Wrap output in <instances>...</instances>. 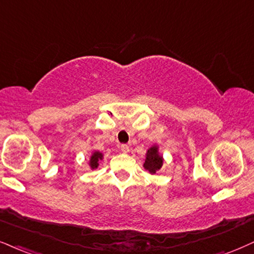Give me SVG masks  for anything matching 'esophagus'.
<instances>
[{
  "instance_id": "1",
  "label": "esophagus",
  "mask_w": 254,
  "mask_h": 254,
  "mask_svg": "<svg viewBox=\"0 0 254 254\" xmlns=\"http://www.w3.org/2000/svg\"><path fill=\"white\" fill-rule=\"evenodd\" d=\"M120 149L124 153H128V152H129V146L126 145V143H122V145L120 146Z\"/></svg>"
}]
</instances>
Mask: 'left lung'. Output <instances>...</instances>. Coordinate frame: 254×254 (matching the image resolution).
Returning a JSON list of instances; mask_svg holds the SVG:
<instances>
[{
    "mask_svg": "<svg viewBox=\"0 0 254 254\" xmlns=\"http://www.w3.org/2000/svg\"><path fill=\"white\" fill-rule=\"evenodd\" d=\"M164 164V159L159 154V148L158 146L154 145L148 149L146 153V159L143 162V167L146 171H148L151 174H155Z\"/></svg>",
    "mask_w": 254,
    "mask_h": 254,
    "instance_id": "1",
    "label": "left lung"
}]
</instances>
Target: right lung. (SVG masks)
Here are the masks:
<instances>
[{"label":"right lung","mask_w":254,"mask_h":254,"mask_svg":"<svg viewBox=\"0 0 254 254\" xmlns=\"http://www.w3.org/2000/svg\"><path fill=\"white\" fill-rule=\"evenodd\" d=\"M102 159H103V154L101 152L94 151L92 156H90V160H89L90 168H92V170H95V168H98L99 161H101Z\"/></svg>","instance_id":"1"}]
</instances>
